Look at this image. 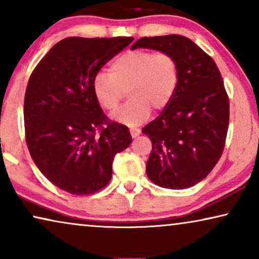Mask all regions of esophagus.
Returning <instances> with one entry per match:
<instances>
[{"instance_id": "obj_1", "label": "esophagus", "mask_w": 259, "mask_h": 259, "mask_svg": "<svg viewBox=\"0 0 259 259\" xmlns=\"http://www.w3.org/2000/svg\"><path fill=\"white\" fill-rule=\"evenodd\" d=\"M130 132H131V136H132V138H137V137H139L141 131L139 128H131Z\"/></svg>"}]
</instances>
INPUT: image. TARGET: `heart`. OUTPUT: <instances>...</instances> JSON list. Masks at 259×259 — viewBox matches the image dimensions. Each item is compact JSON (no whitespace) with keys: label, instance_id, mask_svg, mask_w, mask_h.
Masks as SVG:
<instances>
[{"label":"heart","instance_id":"1","mask_svg":"<svg viewBox=\"0 0 259 259\" xmlns=\"http://www.w3.org/2000/svg\"><path fill=\"white\" fill-rule=\"evenodd\" d=\"M108 72L94 76V97L102 108L113 112L119 107L123 92L128 90L130 101L112 118L132 127L146 121L152 107L158 111L165 108L179 82L178 62L166 52H126L109 65Z\"/></svg>","mask_w":259,"mask_h":259}]
</instances>
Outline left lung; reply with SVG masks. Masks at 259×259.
I'll return each instance as SVG.
<instances>
[{
    "instance_id": "1",
    "label": "left lung",
    "mask_w": 259,
    "mask_h": 259,
    "mask_svg": "<svg viewBox=\"0 0 259 259\" xmlns=\"http://www.w3.org/2000/svg\"><path fill=\"white\" fill-rule=\"evenodd\" d=\"M169 53L179 66L172 100L143 128L152 141L146 173L158 186L183 190L210 173L224 151L230 105L224 82L210 55L182 35L141 37L131 49Z\"/></svg>"
}]
</instances>
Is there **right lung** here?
Listing matches in <instances>:
<instances>
[{
    "label": "right lung",
    "instance_id": "obj_1",
    "mask_svg": "<svg viewBox=\"0 0 259 259\" xmlns=\"http://www.w3.org/2000/svg\"><path fill=\"white\" fill-rule=\"evenodd\" d=\"M132 37H67L37 63L24 95L26 143L35 165L66 192H98L112 178L115 154L132 143L93 94L94 76Z\"/></svg>",
    "mask_w": 259,
    "mask_h": 259
}]
</instances>
